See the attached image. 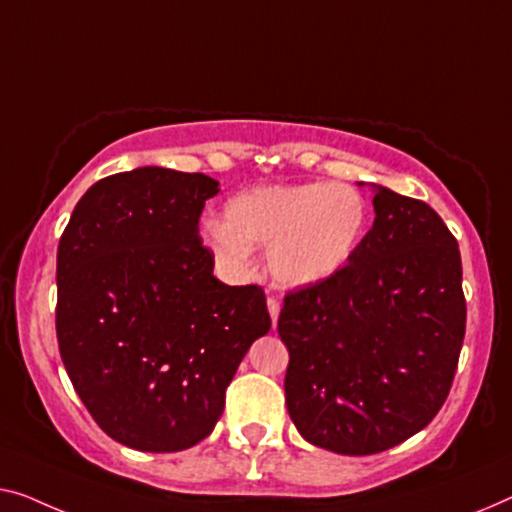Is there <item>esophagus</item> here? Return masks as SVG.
<instances>
[{"label":"esophagus","mask_w":512,"mask_h":512,"mask_svg":"<svg viewBox=\"0 0 512 512\" xmlns=\"http://www.w3.org/2000/svg\"><path fill=\"white\" fill-rule=\"evenodd\" d=\"M266 305H269V312H271V322H273V326L278 324V315H280V301L276 299V296H269V299H266Z\"/></svg>","instance_id":"esophagus-1"}]
</instances>
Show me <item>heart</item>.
<instances>
[{
	"instance_id": "1",
	"label": "heart",
	"mask_w": 512,
	"mask_h": 512,
	"mask_svg": "<svg viewBox=\"0 0 512 512\" xmlns=\"http://www.w3.org/2000/svg\"><path fill=\"white\" fill-rule=\"evenodd\" d=\"M368 220L363 195L345 183H269L248 188L209 220L204 243L230 273L248 269L253 243L269 246V269L287 287L317 285L356 253Z\"/></svg>"
}]
</instances>
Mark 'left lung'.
<instances>
[{"label":"left lung","mask_w":512,"mask_h":512,"mask_svg":"<svg viewBox=\"0 0 512 512\" xmlns=\"http://www.w3.org/2000/svg\"><path fill=\"white\" fill-rule=\"evenodd\" d=\"M352 259L285 294V400L310 444L372 455L414 437L451 393L467 329L457 239L430 204L375 186Z\"/></svg>","instance_id":"left-lung-1"}]
</instances>
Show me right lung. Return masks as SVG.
Segmentation results:
<instances>
[{
    "instance_id": "obj_1",
    "label": "right lung",
    "mask_w": 512,
    "mask_h": 512,
    "mask_svg": "<svg viewBox=\"0 0 512 512\" xmlns=\"http://www.w3.org/2000/svg\"><path fill=\"white\" fill-rule=\"evenodd\" d=\"M202 172L137 167L96 181L57 248V342L98 427L119 444L177 453L216 427L241 358L271 329L259 285L213 276Z\"/></svg>"
}]
</instances>
